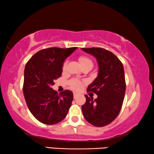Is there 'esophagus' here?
<instances>
[{"label":"esophagus","mask_w":154,"mask_h":154,"mask_svg":"<svg viewBox=\"0 0 154 154\" xmlns=\"http://www.w3.org/2000/svg\"><path fill=\"white\" fill-rule=\"evenodd\" d=\"M79 92H73V97H74V98L76 97L77 96H79Z\"/></svg>","instance_id":"obj_1"}]
</instances>
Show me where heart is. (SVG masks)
<instances>
[{"label":"heart","mask_w":154,"mask_h":154,"mask_svg":"<svg viewBox=\"0 0 154 154\" xmlns=\"http://www.w3.org/2000/svg\"><path fill=\"white\" fill-rule=\"evenodd\" d=\"M79 60L80 63H81L82 66H85V65H88V64H90V65L93 64L92 61L87 56H84V55L80 56L79 58ZM66 65H67V62L66 61H65V62L63 63V65H62L63 70H64V69H66ZM70 85H71V87L73 88V89L79 90L80 88H81L82 85H83V83H82L81 81H79V80L73 79L71 81Z\"/></svg>","instance_id":"heart-1"}]
</instances>
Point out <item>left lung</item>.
<instances>
[{"instance_id":"1","label":"left lung","mask_w":154,"mask_h":154,"mask_svg":"<svg viewBox=\"0 0 154 154\" xmlns=\"http://www.w3.org/2000/svg\"><path fill=\"white\" fill-rule=\"evenodd\" d=\"M97 59L99 65L97 77L88 85L97 98L85 97L82 106L83 116L96 127H103L114 121L119 114L125 92V73L122 62L112 52L101 48H82Z\"/></svg>"}]
</instances>
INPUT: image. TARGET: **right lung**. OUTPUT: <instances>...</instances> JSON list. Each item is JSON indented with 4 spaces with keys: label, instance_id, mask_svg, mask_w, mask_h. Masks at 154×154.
Listing matches in <instances>:
<instances>
[{
    "label": "right lung",
    "instance_id": "right-lung-1",
    "mask_svg": "<svg viewBox=\"0 0 154 154\" xmlns=\"http://www.w3.org/2000/svg\"><path fill=\"white\" fill-rule=\"evenodd\" d=\"M76 48H46L26 63L23 92L29 111L42 123L54 125L62 121L71 106L73 92L66 90L58 94L52 86L62 75L64 60Z\"/></svg>",
    "mask_w": 154,
    "mask_h": 154
}]
</instances>
